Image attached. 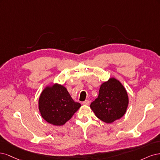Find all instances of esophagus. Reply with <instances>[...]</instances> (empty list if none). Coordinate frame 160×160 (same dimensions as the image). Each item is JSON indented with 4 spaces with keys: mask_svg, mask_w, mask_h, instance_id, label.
Segmentation results:
<instances>
[{
    "mask_svg": "<svg viewBox=\"0 0 160 160\" xmlns=\"http://www.w3.org/2000/svg\"><path fill=\"white\" fill-rule=\"evenodd\" d=\"M82 104H84V105H89L90 104V100H87L84 101L83 102H82Z\"/></svg>",
    "mask_w": 160,
    "mask_h": 160,
    "instance_id": "34e87169",
    "label": "esophagus"
}]
</instances>
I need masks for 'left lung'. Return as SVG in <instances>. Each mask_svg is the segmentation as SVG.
Instances as JSON below:
<instances>
[{"label":"left lung","mask_w":160,"mask_h":160,"mask_svg":"<svg viewBox=\"0 0 160 160\" xmlns=\"http://www.w3.org/2000/svg\"><path fill=\"white\" fill-rule=\"evenodd\" d=\"M128 104L129 98L124 86L112 77L101 84L98 96L91 103L90 108L100 120L111 123L125 114Z\"/></svg>","instance_id":"1"}]
</instances>
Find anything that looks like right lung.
<instances>
[{
  "label": "right lung",
  "instance_id": "obj_1",
  "mask_svg": "<svg viewBox=\"0 0 160 160\" xmlns=\"http://www.w3.org/2000/svg\"><path fill=\"white\" fill-rule=\"evenodd\" d=\"M81 107L72 98L66 88L55 83L46 86L38 100V110L43 119L50 124L64 125Z\"/></svg>",
  "mask_w": 160,
  "mask_h": 160
}]
</instances>
